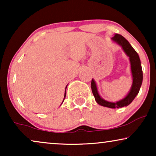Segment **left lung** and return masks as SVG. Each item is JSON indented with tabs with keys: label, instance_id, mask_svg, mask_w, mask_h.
I'll return each mask as SVG.
<instances>
[{
	"label": "left lung",
	"instance_id": "1",
	"mask_svg": "<svg viewBox=\"0 0 156 156\" xmlns=\"http://www.w3.org/2000/svg\"><path fill=\"white\" fill-rule=\"evenodd\" d=\"M112 39L113 41L119 44L122 48L127 56L129 57L132 77H133V83H132L131 90H130L129 94L120 101L116 102H110L106 101V100L103 99L100 97L99 92H98L97 84H96L95 81L93 79L91 80V88L96 101L99 105L108 108H119L129 105L139 92L143 82V71L139 56H138V53L133 48V47L131 45L129 41L119 34H115V35Z\"/></svg>",
	"mask_w": 156,
	"mask_h": 156
}]
</instances>
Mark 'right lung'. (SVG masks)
<instances>
[{
    "label": "right lung",
    "instance_id": "add662e5",
    "mask_svg": "<svg viewBox=\"0 0 156 156\" xmlns=\"http://www.w3.org/2000/svg\"><path fill=\"white\" fill-rule=\"evenodd\" d=\"M67 86H66V88H65V96H64V99H63V101H62V103H63L64 100H65V97H66V89H67Z\"/></svg>",
    "mask_w": 156,
    "mask_h": 156
}]
</instances>
